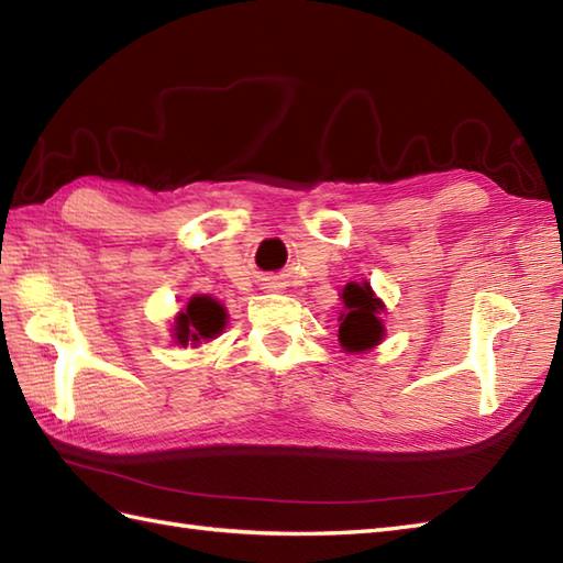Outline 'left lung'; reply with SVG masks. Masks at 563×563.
I'll return each mask as SVG.
<instances>
[{"instance_id": "left-lung-1", "label": "left lung", "mask_w": 563, "mask_h": 563, "mask_svg": "<svg viewBox=\"0 0 563 563\" xmlns=\"http://www.w3.org/2000/svg\"><path fill=\"white\" fill-rule=\"evenodd\" d=\"M341 349L345 353H363L379 345V341L385 339V324L379 319V312H385V302L369 288V283H349L341 292Z\"/></svg>"}]
</instances>
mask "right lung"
<instances>
[{
    "label": "right lung",
    "instance_id": "obj_1",
    "mask_svg": "<svg viewBox=\"0 0 563 563\" xmlns=\"http://www.w3.org/2000/svg\"><path fill=\"white\" fill-rule=\"evenodd\" d=\"M227 327V309L210 295H194L184 312H178L172 327V339L178 345H198L218 339Z\"/></svg>",
    "mask_w": 563,
    "mask_h": 563
}]
</instances>
